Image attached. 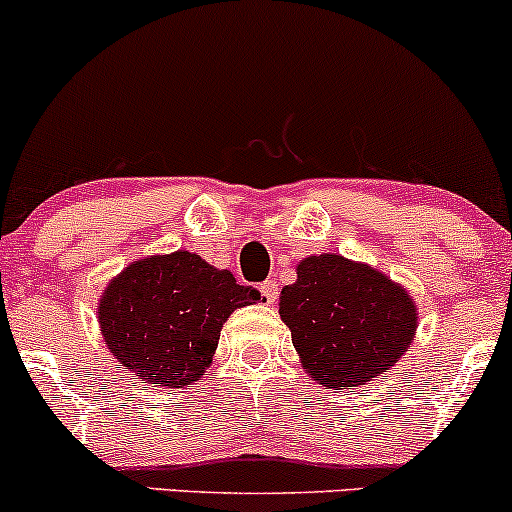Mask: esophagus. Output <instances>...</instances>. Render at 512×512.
<instances>
[{
    "mask_svg": "<svg viewBox=\"0 0 512 512\" xmlns=\"http://www.w3.org/2000/svg\"><path fill=\"white\" fill-rule=\"evenodd\" d=\"M260 291H262V296L267 299V303H274V301H277V296H279V284L274 282V279H267V282H262Z\"/></svg>",
    "mask_w": 512,
    "mask_h": 512,
    "instance_id": "obj_1",
    "label": "esophagus"
}]
</instances>
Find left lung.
Returning a JSON list of instances; mask_svg holds the SVG:
<instances>
[{
    "mask_svg": "<svg viewBox=\"0 0 512 512\" xmlns=\"http://www.w3.org/2000/svg\"><path fill=\"white\" fill-rule=\"evenodd\" d=\"M279 316L303 369L328 389L384 374L418 328V308L403 286L335 252L299 262L296 282L279 296Z\"/></svg>",
    "mask_w": 512,
    "mask_h": 512,
    "instance_id": "8db88e82",
    "label": "left lung"
}]
</instances>
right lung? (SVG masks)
Returning a JSON list of instances; mask_svg holds the SVG:
<instances>
[{
  "label": "right lung",
  "instance_id": "add662e5",
  "mask_svg": "<svg viewBox=\"0 0 512 512\" xmlns=\"http://www.w3.org/2000/svg\"><path fill=\"white\" fill-rule=\"evenodd\" d=\"M228 269L177 250L128 265L99 299L106 347L143 384L182 389L211 364L221 328L235 308L260 301Z\"/></svg>",
  "mask_w": 512,
  "mask_h": 512
}]
</instances>
